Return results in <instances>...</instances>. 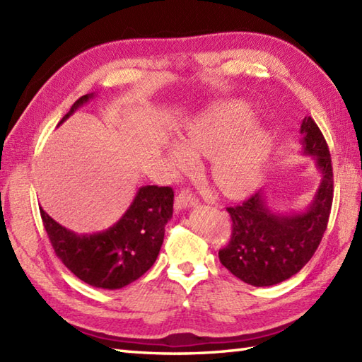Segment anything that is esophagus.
I'll return each instance as SVG.
<instances>
[{
  "label": "esophagus",
  "instance_id": "esophagus-1",
  "mask_svg": "<svg viewBox=\"0 0 362 362\" xmlns=\"http://www.w3.org/2000/svg\"><path fill=\"white\" fill-rule=\"evenodd\" d=\"M197 199L196 196L191 193L189 189H182L179 196L175 197V210L180 211V210H187V209H191V206L197 205Z\"/></svg>",
  "mask_w": 362,
  "mask_h": 362
}]
</instances>
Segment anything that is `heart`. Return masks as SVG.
Instances as JSON below:
<instances>
[{"label":"heart","mask_w":362,"mask_h":362,"mask_svg":"<svg viewBox=\"0 0 362 362\" xmlns=\"http://www.w3.org/2000/svg\"><path fill=\"white\" fill-rule=\"evenodd\" d=\"M253 122L255 112L247 104H214L188 122L183 141L169 143V161L177 171H188L196 166V156L211 157V177L222 194L238 197L249 193L263 175L271 148L264 129H245Z\"/></svg>","instance_id":"heart-1"}]
</instances>
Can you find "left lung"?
<instances>
[{"label":"left lung","instance_id":"left-lung-1","mask_svg":"<svg viewBox=\"0 0 362 362\" xmlns=\"http://www.w3.org/2000/svg\"><path fill=\"white\" fill-rule=\"evenodd\" d=\"M303 156H311L320 183L308 209L276 213L269 209L264 191L236 206H228L232 238L219 259L238 279L252 286H272L302 269L324 236L333 204V166L324 135L311 117L300 127Z\"/></svg>","mask_w":362,"mask_h":362}]
</instances>
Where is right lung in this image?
Segmentation results:
<instances>
[{
  "label": "right lung",
  "mask_w": 362,
  "mask_h": 362,
  "mask_svg": "<svg viewBox=\"0 0 362 362\" xmlns=\"http://www.w3.org/2000/svg\"><path fill=\"white\" fill-rule=\"evenodd\" d=\"M93 98V93L79 98L59 124ZM173 204L171 187H141L118 222L90 235L62 227L42 206L40 214L54 252L78 279L95 288L121 289L156 263L165 226L173 218Z\"/></svg>",
  "instance_id": "1"
}]
</instances>
